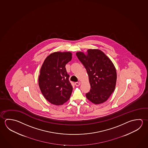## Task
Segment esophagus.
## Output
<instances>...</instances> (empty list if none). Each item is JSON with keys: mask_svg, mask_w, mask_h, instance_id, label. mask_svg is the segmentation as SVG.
Returning a JSON list of instances; mask_svg holds the SVG:
<instances>
[{"mask_svg": "<svg viewBox=\"0 0 148 148\" xmlns=\"http://www.w3.org/2000/svg\"><path fill=\"white\" fill-rule=\"evenodd\" d=\"M80 83H79V82H76L75 83V85H76V86H79L80 85Z\"/></svg>", "mask_w": 148, "mask_h": 148, "instance_id": "1", "label": "esophagus"}]
</instances>
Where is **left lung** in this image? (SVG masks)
I'll return each mask as SVG.
<instances>
[{"instance_id": "left-lung-1", "label": "left lung", "mask_w": 148, "mask_h": 148, "mask_svg": "<svg viewBox=\"0 0 148 148\" xmlns=\"http://www.w3.org/2000/svg\"><path fill=\"white\" fill-rule=\"evenodd\" d=\"M78 59L85 66L91 89L86 98L93 103H103L113 92L116 82V71L111 60L101 50L88 49L85 55L77 52Z\"/></svg>"}]
</instances>
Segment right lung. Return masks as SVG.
<instances>
[{
    "mask_svg": "<svg viewBox=\"0 0 148 148\" xmlns=\"http://www.w3.org/2000/svg\"><path fill=\"white\" fill-rule=\"evenodd\" d=\"M70 52H55L45 60L40 71L38 84L45 98L53 104L62 105L70 98L73 87L65 65L72 60Z\"/></svg>",
    "mask_w": 148,
    "mask_h": 148,
    "instance_id": "obj_1",
    "label": "right lung"
}]
</instances>
